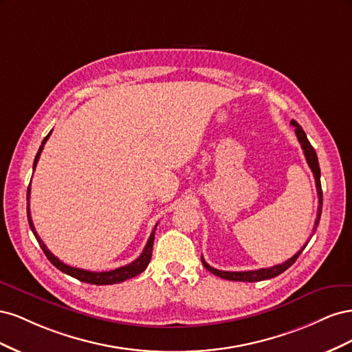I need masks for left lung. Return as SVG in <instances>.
Masks as SVG:
<instances>
[{
	"label": "left lung",
	"instance_id": "left-lung-1",
	"mask_svg": "<svg viewBox=\"0 0 352 352\" xmlns=\"http://www.w3.org/2000/svg\"><path fill=\"white\" fill-rule=\"evenodd\" d=\"M291 124L295 127V135L298 138V141L301 144V148L304 151L305 160L308 166H310L311 172L314 175L316 179V188H317V195H318V207H317V217L314 221V228H313V235L314 232L318 226V221H320V216H322V206H323V192H322V184H320V166H318V160H317V154L314 151V148L311 146L310 141L307 140V135L302 131V127L298 124L295 120L291 122ZM308 243V242H307ZM307 243L304 247L298 251L294 257H291L289 260H286L282 264L278 265H273V267H267V269H260V270H250V272H223V270H217V269H212L211 265L201 257L202 265L211 272L212 274L219 276L221 279H226V280H239V282H260V280H265V279H272L276 278V276H279L280 273H283L285 270H287L291 267V265L296 261V258L300 257V254L304 251V248L307 247Z\"/></svg>",
	"mask_w": 352,
	"mask_h": 352
}]
</instances>
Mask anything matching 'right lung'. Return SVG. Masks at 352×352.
<instances>
[{
    "mask_svg": "<svg viewBox=\"0 0 352 352\" xmlns=\"http://www.w3.org/2000/svg\"><path fill=\"white\" fill-rule=\"evenodd\" d=\"M52 132V131H51ZM51 132L44 138V141H42L39 150H38V154L35 157V162H34V170L36 167V163L38 160L41 157V153L42 150H44V145L45 142L48 141V138L51 135ZM29 197H30V184H29V188H28V221H29V226L32 229V232H34V235L39 243V247L42 248V251H44V254L47 255V258L56 265V267L58 270H61L63 273H66L69 276H72V278L78 279L80 282H85V283H91V285H114V283H120V282H124L126 279H131V278H135V276H138L140 273H142L146 265L150 264L151 261V255H153V245H154V235H155V228L154 230L151 232V236L150 239H148L145 248L142 251V254L138 257L135 261H132L131 264H126V265H122V267L119 269H114V270H110V272H89V270H83V269H76V267H72V265H67L63 261H60L54 254H52L47 247L45 243L42 242V239L38 236V233L35 230V226H34V221H32V217H30V211H29Z\"/></svg>",
    "mask_w": 352,
    "mask_h": 352,
    "instance_id": "right-lung-1",
    "label": "right lung"
}]
</instances>
